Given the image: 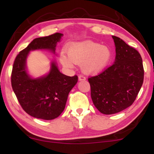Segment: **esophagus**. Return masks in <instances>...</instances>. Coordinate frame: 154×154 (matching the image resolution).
<instances>
[{
    "mask_svg": "<svg viewBox=\"0 0 154 154\" xmlns=\"http://www.w3.org/2000/svg\"><path fill=\"white\" fill-rule=\"evenodd\" d=\"M78 79H79V81H85L86 79V78H85L84 76H83V75H79Z\"/></svg>",
    "mask_w": 154,
    "mask_h": 154,
    "instance_id": "34e87169",
    "label": "esophagus"
}]
</instances>
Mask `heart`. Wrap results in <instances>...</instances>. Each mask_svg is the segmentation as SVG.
Listing matches in <instances>:
<instances>
[{"label":"heart","mask_w":154,"mask_h":154,"mask_svg":"<svg viewBox=\"0 0 154 154\" xmlns=\"http://www.w3.org/2000/svg\"><path fill=\"white\" fill-rule=\"evenodd\" d=\"M66 52L68 56L61 54L60 56L62 64L72 69L75 64L82 63L83 71L88 74L102 71L112 57V52L109 47L88 40L71 43L67 46Z\"/></svg>","instance_id":"1"}]
</instances>
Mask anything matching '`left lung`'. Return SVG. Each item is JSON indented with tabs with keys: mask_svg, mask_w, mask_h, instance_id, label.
<instances>
[{
	"mask_svg": "<svg viewBox=\"0 0 154 154\" xmlns=\"http://www.w3.org/2000/svg\"><path fill=\"white\" fill-rule=\"evenodd\" d=\"M112 37L116 53L114 64L88 79L94 105L105 115L118 113L132 105L144 78L140 54L120 38Z\"/></svg>",
	"mask_w": 154,
	"mask_h": 154,
	"instance_id": "obj_1",
	"label": "left lung"
}]
</instances>
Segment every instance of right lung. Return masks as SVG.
<instances>
[{"label": "right lung", "mask_w": 154, "mask_h": 154, "mask_svg": "<svg viewBox=\"0 0 154 154\" xmlns=\"http://www.w3.org/2000/svg\"><path fill=\"white\" fill-rule=\"evenodd\" d=\"M63 34L55 33L35 38L17 56L13 66L11 85L23 109L35 118L51 120L60 115L66 106L68 96L77 83V75L66 76L60 72L55 60L50 70L43 76L34 78L28 73L26 60L31 51L49 50L56 54V47Z\"/></svg>", "instance_id": "obj_1"}]
</instances>
